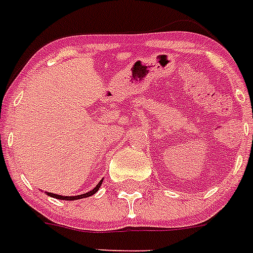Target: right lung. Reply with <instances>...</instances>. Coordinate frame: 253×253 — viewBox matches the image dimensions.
<instances>
[{"mask_svg": "<svg viewBox=\"0 0 253 253\" xmlns=\"http://www.w3.org/2000/svg\"><path fill=\"white\" fill-rule=\"evenodd\" d=\"M102 181L100 180L98 184H96V187L94 188V189H91L90 192H87V193H84V195H78V196H61V195H56V193H50V192H46V195L50 196V197H54V199H58V200H68V201H70V200H80V199H84V197H90V196H92L94 193H96L98 192V189L100 188V185H102Z\"/></svg>", "mask_w": 253, "mask_h": 253, "instance_id": "right-lung-1", "label": "right lung"}]
</instances>
